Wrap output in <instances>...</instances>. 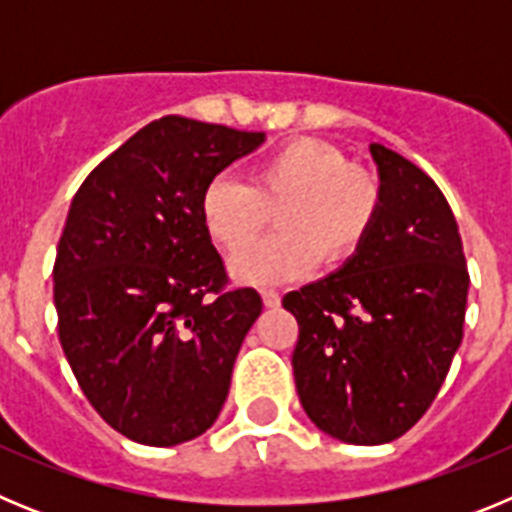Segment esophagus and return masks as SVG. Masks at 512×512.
<instances>
[{"instance_id": "34e87169", "label": "esophagus", "mask_w": 512, "mask_h": 512, "mask_svg": "<svg viewBox=\"0 0 512 512\" xmlns=\"http://www.w3.org/2000/svg\"><path fill=\"white\" fill-rule=\"evenodd\" d=\"M261 300H264L266 307H279L282 295H279V292H274V289H264V292H261Z\"/></svg>"}]
</instances>
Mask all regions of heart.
I'll list each match as a JSON object with an SVG mask.
<instances>
[{
  "mask_svg": "<svg viewBox=\"0 0 512 512\" xmlns=\"http://www.w3.org/2000/svg\"><path fill=\"white\" fill-rule=\"evenodd\" d=\"M280 207V233L230 261L243 284L297 279L323 261L354 259L382 212V182L364 166L348 164L338 146L320 138H292L264 156L243 182L217 174L200 197V217L215 246L235 253L260 234L268 210Z\"/></svg>",
  "mask_w": 512,
  "mask_h": 512,
  "instance_id": "1",
  "label": "heart"
}]
</instances>
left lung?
<instances>
[{
	"mask_svg": "<svg viewBox=\"0 0 512 512\" xmlns=\"http://www.w3.org/2000/svg\"><path fill=\"white\" fill-rule=\"evenodd\" d=\"M382 212L361 251L284 295L307 418L356 446L408 433L436 400L464 336L469 271L459 225L431 176L372 143Z\"/></svg>",
	"mask_w": 512,
	"mask_h": 512,
	"instance_id": "8db88e82",
	"label": "left lung"
}]
</instances>
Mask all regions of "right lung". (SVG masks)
<instances>
[{
	"label": "right lung",
	"instance_id": "right-lung-1",
	"mask_svg": "<svg viewBox=\"0 0 512 512\" xmlns=\"http://www.w3.org/2000/svg\"><path fill=\"white\" fill-rule=\"evenodd\" d=\"M264 133L166 115L84 179L53 264L58 338L92 408L146 446L202 436L230 390L256 289L228 287L202 189Z\"/></svg>",
	"mask_w": 512,
	"mask_h": 512
}]
</instances>
